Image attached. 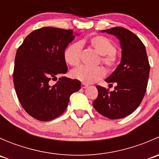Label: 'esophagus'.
<instances>
[{"label":"esophagus","instance_id":"1","mask_svg":"<svg viewBox=\"0 0 159 159\" xmlns=\"http://www.w3.org/2000/svg\"><path fill=\"white\" fill-rule=\"evenodd\" d=\"M88 87V84H85V83H81V88L82 89H85V88Z\"/></svg>","mask_w":159,"mask_h":159}]
</instances>
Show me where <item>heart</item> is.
<instances>
[{"label": "heart", "instance_id": "heart-1", "mask_svg": "<svg viewBox=\"0 0 159 159\" xmlns=\"http://www.w3.org/2000/svg\"><path fill=\"white\" fill-rule=\"evenodd\" d=\"M89 46L100 54L98 62H102L108 70H113L118 64V57L116 53L115 43L103 35H94L88 40ZM81 44L78 42L71 43L64 51V59L70 66L78 65L81 60ZM105 75L103 67H87L81 65L70 71V76L84 83H93L102 79Z\"/></svg>", "mask_w": 159, "mask_h": 159}]
</instances>
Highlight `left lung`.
Instances as JSON below:
<instances>
[{"mask_svg": "<svg viewBox=\"0 0 159 159\" xmlns=\"http://www.w3.org/2000/svg\"><path fill=\"white\" fill-rule=\"evenodd\" d=\"M115 35L121 49V63L105 81L116 86L109 91L96 85L98 94L93 106L98 113L110 119H118L131 115L142 102L150 71L146 49L142 41L133 32L121 27L102 30Z\"/></svg>", "mask_w": 159, "mask_h": 159, "instance_id": "1", "label": "left lung"}]
</instances>
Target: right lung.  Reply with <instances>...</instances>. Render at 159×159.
<instances>
[{
	"instance_id": "add662e5",
	"label": "right lung",
	"mask_w": 159,
	"mask_h": 159,
	"mask_svg": "<svg viewBox=\"0 0 159 159\" xmlns=\"http://www.w3.org/2000/svg\"><path fill=\"white\" fill-rule=\"evenodd\" d=\"M75 38L73 30L44 27L34 30L17 50L13 81L17 98L27 113L39 121L60 116L72 93L81 89L77 79L60 77L68 71L64 51Z\"/></svg>"
}]
</instances>
